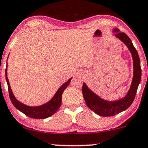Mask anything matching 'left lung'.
I'll return each mask as SVG.
<instances>
[{
    "instance_id": "1",
    "label": "left lung",
    "mask_w": 148,
    "mask_h": 148,
    "mask_svg": "<svg viewBox=\"0 0 148 148\" xmlns=\"http://www.w3.org/2000/svg\"><path fill=\"white\" fill-rule=\"evenodd\" d=\"M118 31V29L114 30V32ZM115 36L120 39L127 46L132 53V56L133 58V79L127 95L124 99L118 100V101H112V102L107 101L101 99L97 95L92 92L84 83L82 86V93H83L84 100L87 106L99 116L103 117L114 116L128 109L135 99L138 86L141 82V64H140V59L131 40L124 32H117Z\"/></svg>"
}]
</instances>
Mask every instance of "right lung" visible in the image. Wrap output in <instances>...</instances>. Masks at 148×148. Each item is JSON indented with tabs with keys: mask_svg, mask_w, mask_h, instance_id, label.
<instances>
[{
	"mask_svg": "<svg viewBox=\"0 0 148 148\" xmlns=\"http://www.w3.org/2000/svg\"><path fill=\"white\" fill-rule=\"evenodd\" d=\"M7 69H6V70H5V75H6V81L7 86H8L9 98H10L11 103L14 105L15 108L18 109L19 111H20L21 112H22L23 114H24L26 116L29 117V118L34 119L47 118L49 116H52L58 110V109L60 108L61 105V103H62V92H64L65 88H66L67 86H69L71 78L69 79L66 83H64L58 90L54 97L48 103L39 107H29L19 102L18 100L15 98L12 92V90L11 89L10 85H9V79L8 77H7Z\"/></svg>",
	"mask_w": 148,
	"mask_h": 148,
	"instance_id": "1",
	"label": "right lung"
}]
</instances>
